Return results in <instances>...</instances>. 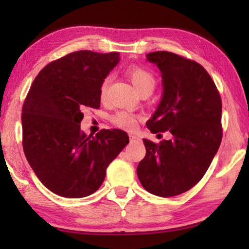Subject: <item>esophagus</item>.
<instances>
[{"label": "esophagus", "mask_w": 249, "mask_h": 249, "mask_svg": "<svg viewBox=\"0 0 249 249\" xmlns=\"http://www.w3.org/2000/svg\"><path fill=\"white\" fill-rule=\"evenodd\" d=\"M129 137H130V142H131V144H132V142H141V138H138L137 136H135V135H130V136H129Z\"/></svg>", "instance_id": "1"}]
</instances>
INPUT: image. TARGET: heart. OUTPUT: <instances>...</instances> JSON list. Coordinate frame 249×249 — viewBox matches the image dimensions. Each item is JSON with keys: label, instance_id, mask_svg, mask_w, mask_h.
I'll return each instance as SVG.
<instances>
[{"label": "heart", "instance_id": "obj_1", "mask_svg": "<svg viewBox=\"0 0 249 249\" xmlns=\"http://www.w3.org/2000/svg\"><path fill=\"white\" fill-rule=\"evenodd\" d=\"M128 76L130 78L132 85L139 94L147 91L151 94L156 86V78L153 72L142 67L131 66L128 68ZM110 77H105L100 85V98L105 100L107 94L108 85H110ZM111 122L115 127L124 129V130H134L138 124V117L127 111H118L111 117Z\"/></svg>", "mask_w": 249, "mask_h": 249}]
</instances>
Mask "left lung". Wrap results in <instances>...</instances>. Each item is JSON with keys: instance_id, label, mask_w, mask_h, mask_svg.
Masks as SVG:
<instances>
[{"instance_id": "left-lung-1", "label": "left lung", "mask_w": 249, "mask_h": 249, "mask_svg": "<svg viewBox=\"0 0 249 249\" xmlns=\"http://www.w3.org/2000/svg\"><path fill=\"white\" fill-rule=\"evenodd\" d=\"M162 73L163 96L146 125L153 134L170 131V141L142 139L145 158L139 181L148 193L171 197L193 188L209 169L222 139V102L209 72L195 61L158 51L147 54Z\"/></svg>"}]
</instances>
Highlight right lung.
<instances>
[{
    "label": "right lung",
    "instance_id": "1",
    "mask_svg": "<svg viewBox=\"0 0 249 249\" xmlns=\"http://www.w3.org/2000/svg\"><path fill=\"white\" fill-rule=\"evenodd\" d=\"M118 52L77 51L43 68L22 107V147L40 182L56 195L81 198L96 192L108 164L129 142L120 129L96 136L80 130L86 108L100 107V85Z\"/></svg>",
    "mask_w": 249,
    "mask_h": 249
}]
</instances>
